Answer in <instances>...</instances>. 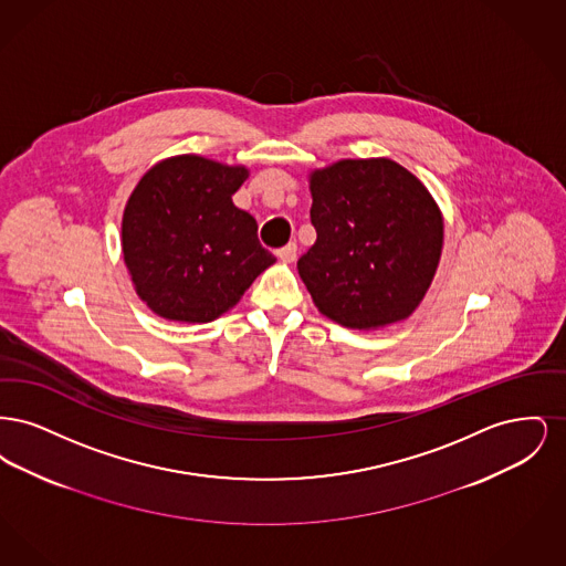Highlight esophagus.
I'll return each mask as SVG.
<instances>
[{
	"label": "esophagus",
	"instance_id": "1",
	"mask_svg": "<svg viewBox=\"0 0 566 566\" xmlns=\"http://www.w3.org/2000/svg\"><path fill=\"white\" fill-rule=\"evenodd\" d=\"M275 254H277V259H280L282 263H293L296 259V243H286V245L280 248Z\"/></svg>",
	"mask_w": 566,
	"mask_h": 566
}]
</instances>
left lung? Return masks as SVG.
I'll list each match as a JSON object with an SVG mask.
<instances>
[{
	"label": "left lung",
	"instance_id": "8db88e82",
	"mask_svg": "<svg viewBox=\"0 0 566 566\" xmlns=\"http://www.w3.org/2000/svg\"><path fill=\"white\" fill-rule=\"evenodd\" d=\"M316 243L296 261L316 307L348 328L405 321L431 286L443 218L399 163H335L310 178Z\"/></svg>",
	"mask_w": 566,
	"mask_h": 566
}]
</instances>
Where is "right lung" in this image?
Segmentation results:
<instances>
[{"label": "right lung", "mask_w": 566, "mask_h": 566, "mask_svg": "<svg viewBox=\"0 0 566 566\" xmlns=\"http://www.w3.org/2000/svg\"><path fill=\"white\" fill-rule=\"evenodd\" d=\"M245 167L182 155L157 163L123 216V254L139 298L163 318L212 323L275 263L256 220L233 206Z\"/></svg>", "instance_id": "1"}]
</instances>
